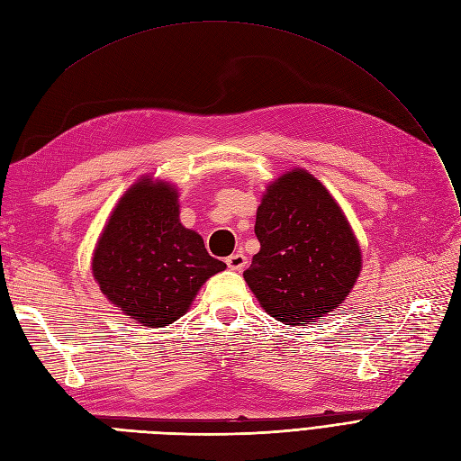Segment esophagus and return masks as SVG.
Here are the masks:
<instances>
[{"label": "esophagus", "instance_id": "1", "mask_svg": "<svg viewBox=\"0 0 461 461\" xmlns=\"http://www.w3.org/2000/svg\"><path fill=\"white\" fill-rule=\"evenodd\" d=\"M246 263H248V259H246L244 253H240V251L232 253V256L227 258V265H229L230 271H242V268L246 267Z\"/></svg>", "mask_w": 461, "mask_h": 461}]
</instances>
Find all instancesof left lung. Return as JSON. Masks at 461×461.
Masks as SVG:
<instances>
[{"mask_svg": "<svg viewBox=\"0 0 461 461\" xmlns=\"http://www.w3.org/2000/svg\"><path fill=\"white\" fill-rule=\"evenodd\" d=\"M261 249L244 280L259 305L288 326L338 309L362 271V249L341 205L307 169L267 185L256 217Z\"/></svg>", "mask_w": 461, "mask_h": 461, "instance_id": "1", "label": "left lung"}]
</instances>
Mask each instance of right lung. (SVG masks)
<instances>
[{"instance_id":"add662e5","label":"right lung","mask_w":461,"mask_h":461,"mask_svg":"<svg viewBox=\"0 0 461 461\" xmlns=\"http://www.w3.org/2000/svg\"><path fill=\"white\" fill-rule=\"evenodd\" d=\"M177 186L139 177L114 205L91 258L103 295L125 319L164 328L190 309L203 282L225 271L179 219Z\"/></svg>"}]
</instances>
